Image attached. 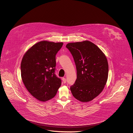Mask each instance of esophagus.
I'll use <instances>...</instances> for the list:
<instances>
[{
    "mask_svg": "<svg viewBox=\"0 0 133 133\" xmlns=\"http://www.w3.org/2000/svg\"><path fill=\"white\" fill-rule=\"evenodd\" d=\"M62 81H63V83H66V79L65 78H62Z\"/></svg>",
    "mask_w": 133,
    "mask_h": 133,
    "instance_id": "obj_1",
    "label": "esophagus"
}]
</instances>
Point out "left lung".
Listing matches in <instances>:
<instances>
[{
	"instance_id": "left-lung-1",
	"label": "left lung",
	"mask_w": 133,
	"mask_h": 133,
	"mask_svg": "<svg viewBox=\"0 0 133 133\" xmlns=\"http://www.w3.org/2000/svg\"><path fill=\"white\" fill-rule=\"evenodd\" d=\"M66 47L73 57L77 69V79L70 87L71 93L80 101H91L106 84L107 59L97 45L88 40L69 43Z\"/></svg>"
}]
</instances>
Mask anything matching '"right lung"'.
Returning <instances> with one entry per match:
<instances>
[{
    "label": "right lung",
    "mask_w": 133,
    "mask_h": 133,
    "mask_svg": "<svg viewBox=\"0 0 133 133\" xmlns=\"http://www.w3.org/2000/svg\"><path fill=\"white\" fill-rule=\"evenodd\" d=\"M63 42L41 41L33 45L23 55L21 63L22 81L37 100L46 102L53 98L61 85L54 72L56 54Z\"/></svg>",
    "instance_id": "1"
}]
</instances>
